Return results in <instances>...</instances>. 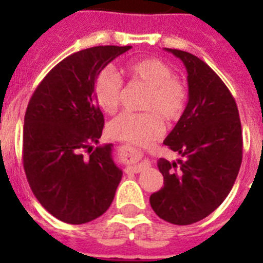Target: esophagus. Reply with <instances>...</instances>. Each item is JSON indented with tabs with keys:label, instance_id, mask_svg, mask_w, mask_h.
I'll list each match as a JSON object with an SVG mask.
<instances>
[{
	"label": "esophagus",
	"instance_id": "esophagus-1",
	"mask_svg": "<svg viewBox=\"0 0 263 263\" xmlns=\"http://www.w3.org/2000/svg\"><path fill=\"white\" fill-rule=\"evenodd\" d=\"M122 148H124L125 152L126 153H134L137 152V150H133V148H130L129 146H122ZM150 166V162L148 160H142L141 163H137V164H129L127 166V171H130V173H141L142 170L147 168V167Z\"/></svg>",
	"mask_w": 263,
	"mask_h": 263
}]
</instances>
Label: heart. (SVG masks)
Masks as SVG:
<instances>
[{
	"label": "heart",
	"mask_w": 263,
	"mask_h": 263,
	"mask_svg": "<svg viewBox=\"0 0 263 263\" xmlns=\"http://www.w3.org/2000/svg\"><path fill=\"white\" fill-rule=\"evenodd\" d=\"M125 73L132 83L147 88L142 108L145 113L124 111L109 122L110 138L143 146L163 133V120L173 122L180 118L188 101L187 85L174 76V69L158 58L133 60L125 66ZM124 84L111 68H104L96 76L93 93L99 106L105 113H115L120 105Z\"/></svg>",
	"instance_id": "heart-1"
}]
</instances>
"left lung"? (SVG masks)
<instances>
[{
	"instance_id": "8db88e82",
	"label": "left lung",
	"mask_w": 263,
	"mask_h": 263,
	"mask_svg": "<svg viewBox=\"0 0 263 263\" xmlns=\"http://www.w3.org/2000/svg\"><path fill=\"white\" fill-rule=\"evenodd\" d=\"M166 51L187 69L188 103L163 142L182 159L158 160L164 185L150 204L164 221L190 225L211 215L231 192L242 162V130L236 101L217 73L192 53Z\"/></svg>"
}]
</instances>
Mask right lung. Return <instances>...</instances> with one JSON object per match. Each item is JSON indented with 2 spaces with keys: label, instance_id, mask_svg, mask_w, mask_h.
I'll use <instances>...</instances> for the list:
<instances>
[{
  "label": "right lung",
  "instance_id": "obj_1",
  "mask_svg": "<svg viewBox=\"0 0 263 263\" xmlns=\"http://www.w3.org/2000/svg\"><path fill=\"white\" fill-rule=\"evenodd\" d=\"M132 46H96L58 63L34 90L23 125V168L32 194L53 217L85 224L106 212L122 171L113 145L97 146L104 116L96 76Z\"/></svg>",
  "mask_w": 263,
  "mask_h": 263
}]
</instances>
